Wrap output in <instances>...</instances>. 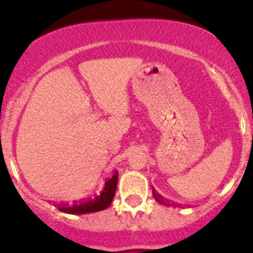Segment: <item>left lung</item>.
Wrapping results in <instances>:
<instances>
[{
  "instance_id": "left-lung-1",
  "label": "left lung",
  "mask_w": 253,
  "mask_h": 253,
  "mask_svg": "<svg viewBox=\"0 0 253 253\" xmlns=\"http://www.w3.org/2000/svg\"><path fill=\"white\" fill-rule=\"evenodd\" d=\"M153 196H154V198H155V201H157V202H159L160 205H164V206H168V203H167V201L164 200V198L162 197V196L159 195V193L157 192V191L154 190V188H153Z\"/></svg>"
}]
</instances>
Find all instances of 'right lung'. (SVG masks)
I'll list each match as a JSON object with an SVG mask.
<instances>
[{
    "label": "right lung",
    "instance_id": "right-lung-1",
    "mask_svg": "<svg viewBox=\"0 0 253 253\" xmlns=\"http://www.w3.org/2000/svg\"><path fill=\"white\" fill-rule=\"evenodd\" d=\"M117 176H119V171L115 172L106 181L100 195H96L94 197L88 198V200L82 201V202H73V205L62 203V205L57 206V209L67 214H86L104 211L111 205L112 200H114L117 186Z\"/></svg>",
    "mask_w": 253,
    "mask_h": 253
}]
</instances>
